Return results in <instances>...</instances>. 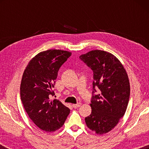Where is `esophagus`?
I'll list each match as a JSON object with an SVG mask.
<instances>
[{
	"label": "esophagus",
	"mask_w": 149,
	"mask_h": 149,
	"mask_svg": "<svg viewBox=\"0 0 149 149\" xmlns=\"http://www.w3.org/2000/svg\"><path fill=\"white\" fill-rule=\"evenodd\" d=\"M81 104L80 102L77 103V104H73V107H74V108H79V107H81Z\"/></svg>",
	"instance_id": "34e87169"
}]
</instances>
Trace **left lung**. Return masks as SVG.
Listing matches in <instances>:
<instances>
[{
	"label": "left lung",
	"instance_id": "8db88e82",
	"mask_svg": "<svg viewBox=\"0 0 149 149\" xmlns=\"http://www.w3.org/2000/svg\"><path fill=\"white\" fill-rule=\"evenodd\" d=\"M79 58L93 71L91 114L85 118V123L97 134H104L125 114L130 95L129 78L122 63L110 52L93 50ZM95 88L100 93L93 95Z\"/></svg>",
	"mask_w": 149,
	"mask_h": 149
}]
</instances>
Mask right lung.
I'll return each mask as SVG.
<instances>
[{
	"label": "right lung",
	"mask_w": 149,
	"mask_h": 149,
	"mask_svg": "<svg viewBox=\"0 0 149 149\" xmlns=\"http://www.w3.org/2000/svg\"><path fill=\"white\" fill-rule=\"evenodd\" d=\"M66 50L50 49L30 60L22 75L20 97L25 110L33 123L47 132L64 125L70 110L58 100H50L61 65L71 56Z\"/></svg>",
	"instance_id": "right-lung-1"
}]
</instances>
